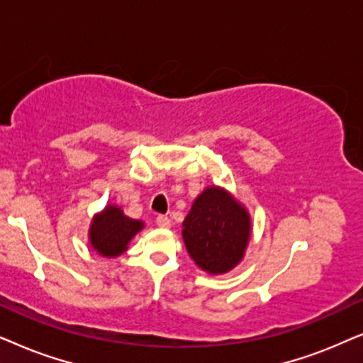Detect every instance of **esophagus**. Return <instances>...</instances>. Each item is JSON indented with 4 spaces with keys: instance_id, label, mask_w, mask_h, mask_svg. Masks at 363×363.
I'll return each instance as SVG.
<instances>
[{
    "instance_id": "obj_1",
    "label": "esophagus",
    "mask_w": 363,
    "mask_h": 363,
    "mask_svg": "<svg viewBox=\"0 0 363 363\" xmlns=\"http://www.w3.org/2000/svg\"><path fill=\"white\" fill-rule=\"evenodd\" d=\"M156 224L161 227V229H169L171 227V219L167 216H159L156 219Z\"/></svg>"
}]
</instances>
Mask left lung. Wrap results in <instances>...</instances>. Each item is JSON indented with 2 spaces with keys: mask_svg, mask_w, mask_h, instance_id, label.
<instances>
[{
  "mask_svg": "<svg viewBox=\"0 0 363 363\" xmlns=\"http://www.w3.org/2000/svg\"><path fill=\"white\" fill-rule=\"evenodd\" d=\"M252 219L244 204L220 186H207L182 222V239L197 267L211 275L230 272L242 262Z\"/></svg>",
  "mask_w": 363,
  "mask_h": 363,
  "instance_id": "obj_1",
  "label": "left lung"
}]
</instances>
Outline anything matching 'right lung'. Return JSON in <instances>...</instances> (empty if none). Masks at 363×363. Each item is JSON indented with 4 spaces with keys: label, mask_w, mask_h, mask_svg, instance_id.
<instances>
[{
    "label": "right lung",
    "mask_w": 363,
    "mask_h": 363,
    "mask_svg": "<svg viewBox=\"0 0 363 363\" xmlns=\"http://www.w3.org/2000/svg\"><path fill=\"white\" fill-rule=\"evenodd\" d=\"M144 229V222L128 217L116 204H108L94 214L89 225V244L101 257L114 259L129 249V242Z\"/></svg>",
    "instance_id": "obj_1"
}]
</instances>
